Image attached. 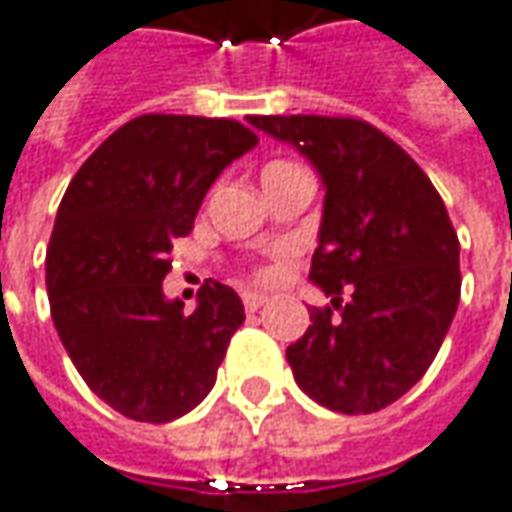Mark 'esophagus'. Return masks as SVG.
<instances>
[{
  "label": "esophagus",
  "instance_id": "obj_1",
  "mask_svg": "<svg viewBox=\"0 0 512 512\" xmlns=\"http://www.w3.org/2000/svg\"><path fill=\"white\" fill-rule=\"evenodd\" d=\"M263 303H266L263 294H257V291H243V309L246 311H257Z\"/></svg>",
  "mask_w": 512,
  "mask_h": 512
}]
</instances>
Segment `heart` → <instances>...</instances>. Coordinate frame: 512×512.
Masks as SVG:
<instances>
[{
    "mask_svg": "<svg viewBox=\"0 0 512 512\" xmlns=\"http://www.w3.org/2000/svg\"><path fill=\"white\" fill-rule=\"evenodd\" d=\"M300 164H294V161H269L266 167H263V181H269V178H277V175H283V172H289V169H297Z\"/></svg>",
    "mask_w": 512,
    "mask_h": 512,
    "instance_id": "b5f03b06",
    "label": "heart"
}]
</instances>
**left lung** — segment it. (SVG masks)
Here are the masks:
<instances>
[{
    "mask_svg": "<svg viewBox=\"0 0 512 512\" xmlns=\"http://www.w3.org/2000/svg\"><path fill=\"white\" fill-rule=\"evenodd\" d=\"M326 181L309 277L331 297L286 360L314 402L374 414L431 368L459 306V238L431 178L394 138L351 115H249ZM346 303H342V297Z\"/></svg>",
    "mask_w": 512,
    "mask_h": 512,
    "instance_id": "left-lung-1",
    "label": "left lung"
}]
</instances>
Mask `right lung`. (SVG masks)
<instances>
[{"mask_svg": "<svg viewBox=\"0 0 512 512\" xmlns=\"http://www.w3.org/2000/svg\"><path fill=\"white\" fill-rule=\"evenodd\" d=\"M255 144L235 118L138 115L81 164L59 203L45 257L53 326L90 391L135 422H172L203 402L246 320L218 280L203 283L192 314L161 283L206 189Z\"/></svg>", "mask_w": 512, "mask_h": 512, "instance_id": "add662e5", "label": "right lung"}]
</instances>
